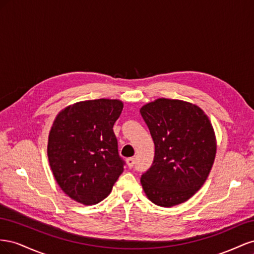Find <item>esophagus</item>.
<instances>
[{
  "instance_id": "obj_1",
  "label": "esophagus",
  "mask_w": 254,
  "mask_h": 254,
  "mask_svg": "<svg viewBox=\"0 0 254 254\" xmlns=\"http://www.w3.org/2000/svg\"><path fill=\"white\" fill-rule=\"evenodd\" d=\"M134 162H135V160H134V158H133V157H131V158H128V159H127V165H128V167H129V168H132V167H133Z\"/></svg>"
}]
</instances>
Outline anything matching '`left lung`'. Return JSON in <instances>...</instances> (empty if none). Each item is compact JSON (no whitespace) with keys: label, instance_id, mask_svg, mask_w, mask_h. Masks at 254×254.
Here are the masks:
<instances>
[{"label":"left lung","instance_id":"obj_1","mask_svg":"<svg viewBox=\"0 0 254 254\" xmlns=\"http://www.w3.org/2000/svg\"><path fill=\"white\" fill-rule=\"evenodd\" d=\"M141 115L155 143V159L141 177L146 196L159 206L180 204L200 190L216 155V136L207 115L180 99L158 98Z\"/></svg>","mask_w":254,"mask_h":254}]
</instances>
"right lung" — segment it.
<instances>
[{
    "instance_id": "obj_1",
    "label": "right lung",
    "mask_w": 254,
    "mask_h": 254,
    "mask_svg": "<svg viewBox=\"0 0 254 254\" xmlns=\"http://www.w3.org/2000/svg\"><path fill=\"white\" fill-rule=\"evenodd\" d=\"M119 99H93L67 106L54 120L48 157L58 186L73 200L96 204L108 196L124 171L113 125Z\"/></svg>"
}]
</instances>
